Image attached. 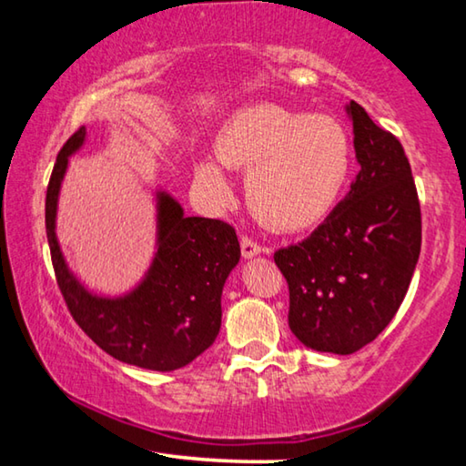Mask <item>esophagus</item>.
<instances>
[{
    "label": "esophagus",
    "mask_w": 466,
    "mask_h": 466,
    "mask_svg": "<svg viewBox=\"0 0 466 466\" xmlns=\"http://www.w3.org/2000/svg\"><path fill=\"white\" fill-rule=\"evenodd\" d=\"M240 250H242V257L244 258H252V257H257L263 248H261V244H258L257 240H252L250 236H242Z\"/></svg>",
    "instance_id": "34e87169"
}]
</instances>
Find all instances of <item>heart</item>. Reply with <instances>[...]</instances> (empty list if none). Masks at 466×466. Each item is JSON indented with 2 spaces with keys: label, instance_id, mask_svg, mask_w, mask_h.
I'll use <instances>...</instances> for the list:
<instances>
[{
  "label": "heart",
  "instance_id": "obj_1",
  "mask_svg": "<svg viewBox=\"0 0 466 466\" xmlns=\"http://www.w3.org/2000/svg\"><path fill=\"white\" fill-rule=\"evenodd\" d=\"M216 152L224 167L248 170L250 209L278 230L320 222L351 172V139L341 123L278 105L236 113L219 131ZM197 180L211 199H230L226 172L211 157L197 164Z\"/></svg>",
  "mask_w": 466,
  "mask_h": 466
}]
</instances>
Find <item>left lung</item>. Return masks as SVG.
<instances>
[{"mask_svg":"<svg viewBox=\"0 0 466 466\" xmlns=\"http://www.w3.org/2000/svg\"><path fill=\"white\" fill-rule=\"evenodd\" d=\"M361 170L309 238L279 248L289 329L306 347L350 356L397 314L421 250V209L400 141L347 106Z\"/></svg>","mask_w":466,"mask_h":466,"instance_id":"obj_1","label":"left lung"}]
</instances>
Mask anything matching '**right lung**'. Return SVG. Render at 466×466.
Returning a JSON list of instances; mask_svg holds the SVG:
<instances>
[{
  "mask_svg": "<svg viewBox=\"0 0 466 466\" xmlns=\"http://www.w3.org/2000/svg\"><path fill=\"white\" fill-rule=\"evenodd\" d=\"M80 127L57 154L45 201L46 240L61 296L74 320L108 356L156 372L178 370L216 341L222 325V288L240 258L236 230L209 218H185L157 193V252L146 279L121 298L90 294L67 269L55 236L57 197L67 157L80 149Z\"/></svg>",
  "mask_w": 466,
  "mask_h": 466,
  "instance_id": "right-lung-1",
  "label": "right lung"
}]
</instances>
